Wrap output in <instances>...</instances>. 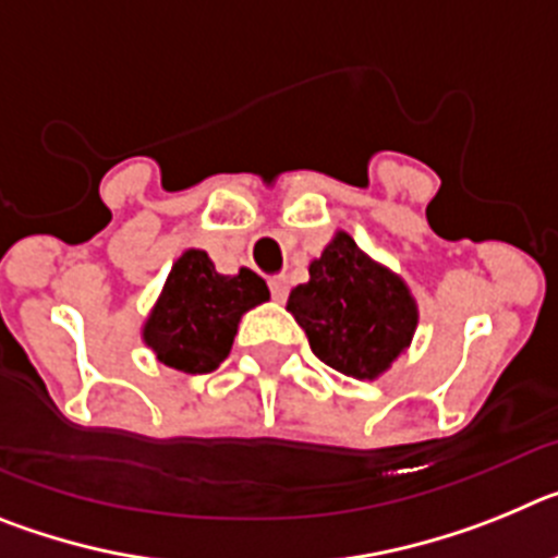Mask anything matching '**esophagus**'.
<instances>
[{
    "mask_svg": "<svg viewBox=\"0 0 558 558\" xmlns=\"http://www.w3.org/2000/svg\"><path fill=\"white\" fill-rule=\"evenodd\" d=\"M268 284H270V295H274L276 302H284V299H288V290H290L288 276H274Z\"/></svg>",
    "mask_w": 558,
    "mask_h": 558,
    "instance_id": "34e87169",
    "label": "esophagus"
}]
</instances>
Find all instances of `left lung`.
Listing matches in <instances>:
<instances>
[{"label": "left lung", "instance_id": "obj_1", "mask_svg": "<svg viewBox=\"0 0 558 558\" xmlns=\"http://www.w3.org/2000/svg\"><path fill=\"white\" fill-rule=\"evenodd\" d=\"M288 310L315 357L354 379L388 372L418 324L408 284L363 254L347 231L310 263V282L290 290Z\"/></svg>", "mask_w": 558, "mask_h": 558}]
</instances>
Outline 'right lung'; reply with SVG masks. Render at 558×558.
<instances>
[{"label": "right lung", "instance_id": "1", "mask_svg": "<svg viewBox=\"0 0 558 558\" xmlns=\"http://www.w3.org/2000/svg\"><path fill=\"white\" fill-rule=\"evenodd\" d=\"M268 299L263 276L248 268L223 276L206 251L190 248L172 265L142 338L175 372H215L229 357L240 318Z\"/></svg>", "mask_w": 558, "mask_h": 558}]
</instances>
